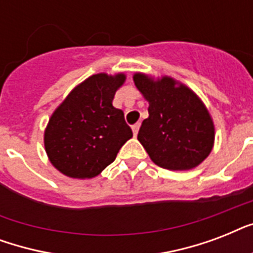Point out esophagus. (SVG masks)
Segmentation results:
<instances>
[{
	"mask_svg": "<svg viewBox=\"0 0 253 253\" xmlns=\"http://www.w3.org/2000/svg\"><path fill=\"white\" fill-rule=\"evenodd\" d=\"M139 128H140V123H135L134 126H132V132H134V136H136L139 132Z\"/></svg>",
	"mask_w": 253,
	"mask_h": 253,
	"instance_id": "1",
	"label": "esophagus"
}]
</instances>
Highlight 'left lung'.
Returning <instances> with one entry per match:
<instances>
[{"label":"left lung","mask_w":253,"mask_h":253,"mask_svg":"<svg viewBox=\"0 0 253 253\" xmlns=\"http://www.w3.org/2000/svg\"><path fill=\"white\" fill-rule=\"evenodd\" d=\"M134 83L148 101V114L138 134L156 166L170 170L196 168L214 146V123L198 95L164 76L154 80L135 73Z\"/></svg>","instance_id":"1"}]
</instances>
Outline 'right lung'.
I'll use <instances>...</instances> for the list:
<instances>
[{"mask_svg": "<svg viewBox=\"0 0 253 253\" xmlns=\"http://www.w3.org/2000/svg\"><path fill=\"white\" fill-rule=\"evenodd\" d=\"M123 73L93 75L73 89L53 111L44 131L49 162L72 178L98 176L132 138L122 110L113 106Z\"/></svg>", "mask_w": 253, "mask_h": 253, "instance_id": "right-lung-1", "label": "right lung"}]
</instances>
